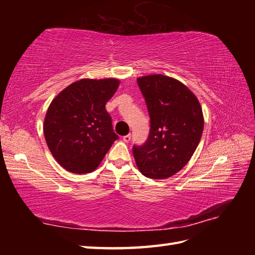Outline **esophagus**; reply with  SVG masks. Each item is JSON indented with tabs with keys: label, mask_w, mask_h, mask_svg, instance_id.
I'll use <instances>...</instances> for the list:
<instances>
[{
	"label": "esophagus",
	"mask_w": 255,
	"mask_h": 255,
	"mask_svg": "<svg viewBox=\"0 0 255 255\" xmlns=\"http://www.w3.org/2000/svg\"><path fill=\"white\" fill-rule=\"evenodd\" d=\"M130 139H131V134L130 133H129V134H126V136H124L123 137V140H124V141L125 142H129V141H130Z\"/></svg>",
	"instance_id": "34e87169"
}]
</instances>
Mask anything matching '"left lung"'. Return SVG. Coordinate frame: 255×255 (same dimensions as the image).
<instances>
[{
    "label": "left lung",
    "instance_id": "8db88e82",
    "mask_svg": "<svg viewBox=\"0 0 255 255\" xmlns=\"http://www.w3.org/2000/svg\"><path fill=\"white\" fill-rule=\"evenodd\" d=\"M150 116L149 137L132 152L142 175L163 180L191 160L202 138L204 115L199 101L180 81L162 74L137 79Z\"/></svg>",
    "mask_w": 255,
    "mask_h": 255
}]
</instances>
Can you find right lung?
I'll return each instance as SVG.
<instances>
[{"mask_svg":"<svg viewBox=\"0 0 255 255\" xmlns=\"http://www.w3.org/2000/svg\"><path fill=\"white\" fill-rule=\"evenodd\" d=\"M119 83L117 79H82L67 86L50 103L44 134L51 154L63 169L75 174L94 171L118 139L105 105Z\"/></svg>","mask_w":255,"mask_h":255,"instance_id":"right-lung-1","label":"right lung"}]
</instances>
